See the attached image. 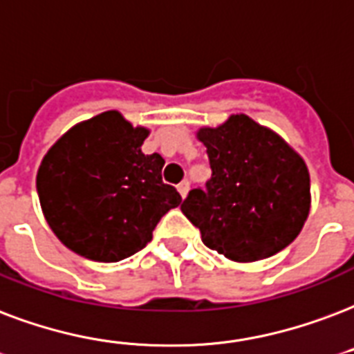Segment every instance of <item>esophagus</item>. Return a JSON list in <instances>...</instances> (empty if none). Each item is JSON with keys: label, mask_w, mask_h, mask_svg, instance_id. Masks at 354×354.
Segmentation results:
<instances>
[{"label": "esophagus", "mask_w": 354, "mask_h": 354, "mask_svg": "<svg viewBox=\"0 0 354 354\" xmlns=\"http://www.w3.org/2000/svg\"><path fill=\"white\" fill-rule=\"evenodd\" d=\"M178 193H180V196H182V198H185L189 193V182L180 183V185H178Z\"/></svg>", "instance_id": "34e87169"}]
</instances>
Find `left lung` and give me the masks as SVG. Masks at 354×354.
<instances>
[{"instance_id": "8db88e82", "label": "left lung", "mask_w": 354, "mask_h": 354, "mask_svg": "<svg viewBox=\"0 0 354 354\" xmlns=\"http://www.w3.org/2000/svg\"><path fill=\"white\" fill-rule=\"evenodd\" d=\"M212 178L206 191L193 189L182 212L201 230L207 249L237 263L266 260L286 249L308 219V167L267 126L236 113L202 126Z\"/></svg>"}]
</instances>
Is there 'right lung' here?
Returning <instances> with one entry per match:
<instances>
[{
	"mask_svg": "<svg viewBox=\"0 0 354 354\" xmlns=\"http://www.w3.org/2000/svg\"><path fill=\"white\" fill-rule=\"evenodd\" d=\"M150 135L118 111L77 122L46 152L37 191L46 223L66 249L113 263L141 250L182 196L161 180L165 159L147 156Z\"/></svg>",
	"mask_w": 354,
	"mask_h": 354,
	"instance_id": "add662e5",
	"label": "right lung"
}]
</instances>
